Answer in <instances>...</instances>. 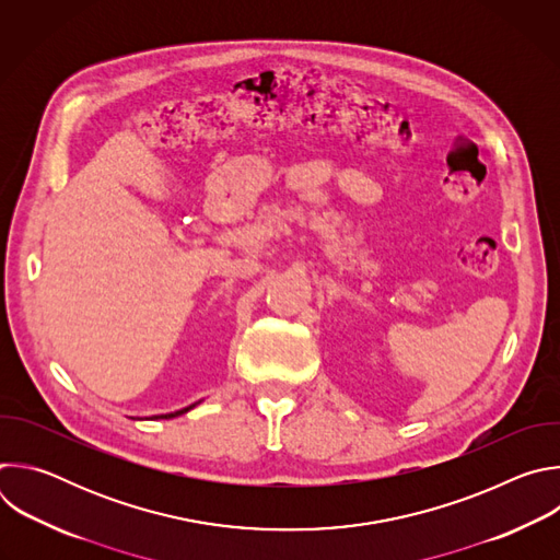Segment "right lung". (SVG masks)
I'll return each instance as SVG.
<instances>
[{
    "mask_svg": "<svg viewBox=\"0 0 560 560\" xmlns=\"http://www.w3.org/2000/svg\"><path fill=\"white\" fill-rule=\"evenodd\" d=\"M197 404H192V406H188V408H184V410H177V412H171V415H159V417H154V419H175V417H179V415H184V412H188V410H192Z\"/></svg>",
    "mask_w": 560,
    "mask_h": 560,
    "instance_id": "1",
    "label": "right lung"
}]
</instances>
